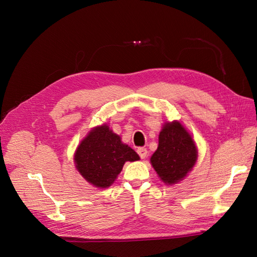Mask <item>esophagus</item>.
Here are the masks:
<instances>
[{"mask_svg": "<svg viewBox=\"0 0 257 257\" xmlns=\"http://www.w3.org/2000/svg\"><path fill=\"white\" fill-rule=\"evenodd\" d=\"M137 153L139 154V157H141V159H146L147 158V154H148V151L146 148H139V149L137 150Z\"/></svg>", "mask_w": 257, "mask_h": 257, "instance_id": "34e87169", "label": "esophagus"}]
</instances>
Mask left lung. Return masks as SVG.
I'll use <instances>...</instances> for the list:
<instances>
[{"mask_svg": "<svg viewBox=\"0 0 257 257\" xmlns=\"http://www.w3.org/2000/svg\"><path fill=\"white\" fill-rule=\"evenodd\" d=\"M198 159L197 146L180 121L165 122L159 134L158 149L150 158L162 182L173 185L191 173Z\"/></svg>", "mask_w": 257, "mask_h": 257, "instance_id": "1", "label": "left lung"}]
</instances>
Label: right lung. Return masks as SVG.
I'll list each match as a JSON object with an SVG mask.
<instances>
[{"instance_id": "1", "label": "right lung", "mask_w": 257, "mask_h": 257, "mask_svg": "<svg viewBox=\"0 0 257 257\" xmlns=\"http://www.w3.org/2000/svg\"><path fill=\"white\" fill-rule=\"evenodd\" d=\"M139 155L122 143L108 124L93 127L77 147L75 167L85 181L106 189L115 181L125 162L138 161Z\"/></svg>"}]
</instances>
